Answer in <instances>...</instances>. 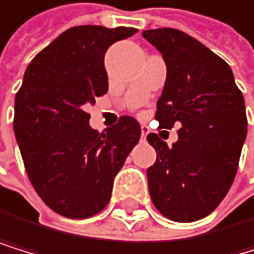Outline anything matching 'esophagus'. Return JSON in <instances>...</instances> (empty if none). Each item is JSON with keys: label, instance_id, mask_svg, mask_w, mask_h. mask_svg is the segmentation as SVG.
<instances>
[{"label": "esophagus", "instance_id": "obj_1", "mask_svg": "<svg viewBox=\"0 0 254 254\" xmlns=\"http://www.w3.org/2000/svg\"><path fill=\"white\" fill-rule=\"evenodd\" d=\"M151 132V130H149V127L147 126H141V136L146 139V136H147V133Z\"/></svg>", "mask_w": 254, "mask_h": 254}]
</instances>
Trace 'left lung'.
<instances>
[{"instance_id":"8db88e82","label":"left lung","mask_w":254,"mask_h":254,"mask_svg":"<svg viewBox=\"0 0 254 254\" xmlns=\"http://www.w3.org/2000/svg\"><path fill=\"white\" fill-rule=\"evenodd\" d=\"M143 37L168 70L155 119L165 128L181 126L173 146L147 135L157 152L147 168L149 193L166 218L196 221L215 210L234 182L247 136L244 96L231 67L194 37L173 28L147 29Z\"/></svg>"}]
</instances>
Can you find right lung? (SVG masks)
Returning a JSON list of instances; mask_svg holds the SVG:
<instances>
[{
  "instance_id": "add662e5",
  "label": "right lung",
  "mask_w": 254,
  "mask_h": 254,
  "mask_svg": "<svg viewBox=\"0 0 254 254\" xmlns=\"http://www.w3.org/2000/svg\"><path fill=\"white\" fill-rule=\"evenodd\" d=\"M135 33L96 25L64 31L29 63L15 96L13 132L26 174L42 201L63 217L88 218L105 209L115 176L141 136L130 116L99 133L86 111L108 91V47Z\"/></svg>"
}]
</instances>
